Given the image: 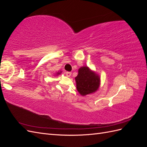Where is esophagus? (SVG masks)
<instances>
[{"label":"esophagus","instance_id":"34e87169","mask_svg":"<svg viewBox=\"0 0 147 147\" xmlns=\"http://www.w3.org/2000/svg\"><path fill=\"white\" fill-rule=\"evenodd\" d=\"M65 74L67 77H70V75H71V74H72V73H71L70 72H66Z\"/></svg>","mask_w":147,"mask_h":147}]
</instances>
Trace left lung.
Wrapping results in <instances>:
<instances>
[{
    "mask_svg": "<svg viewBox=\"0 0 147 147\" xmlns=\"http://www.w3.org/2000/svg\"><path fill=\"white\" fill-rule=\"evenodd\" d=\"M75 81L77 90L82 96L95 92L99 88L100 84L99 77L86 66L79 69Z\"/></svg>",
    "mask_w": 147,
    "mask_h": 147,
    "instance_id": "obj_1",
    "label": "left lung"
}]
</instances>
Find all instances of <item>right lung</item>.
<instances>
[{"label": "right lung", "instance_id": "obj_1", "mask_svg": "<svg viewBox=\"0 0 147 147\" xmlns=\"http://www.w3.org/2000/svg\"><path fill=\"white\" fill-rule=\"evenodd\" d=\"M60 74V73H57V74Z\"/></svg>", "mask_w": 147, "mask_h": 147}]
</instances>
